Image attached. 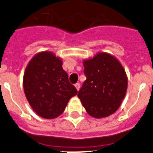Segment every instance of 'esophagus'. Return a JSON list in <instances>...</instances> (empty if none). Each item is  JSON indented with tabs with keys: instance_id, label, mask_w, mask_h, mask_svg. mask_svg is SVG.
<instances>
[{
	"instance_id": "obj_1",
	"label": "esophagus",
	"mask_w": 153,
	"mask_h": 153,
	"mask_svg": "<svg viewBox=\"0 0 153 153\" xmlns=\"http://www.w3.org/2000/svg\"><path fill=\"white\" fill-rule=\"evenodd\" d=\"M74 86H75V88H76V89L78 91L80 89V84H79V83H76V84L74 85Z\"/></svg>"
}]
</instances>
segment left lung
<instances>
[{"label":"left lung","instance_id":"left-lung-1","mask_svg":"<svg viewBox=\"0 0 153 153\" xmlns=\"http://www.w3.org/2000/svg\"><path fill=\"white\" fill-rule=\"evenodd\" d=\"M86 76L78 93L91 117H106L120 107L128 88V77L122 65L110 53L99 52L83 61Z\"/></svg>","mask_w":153,"mask_h":153}]
</instances>
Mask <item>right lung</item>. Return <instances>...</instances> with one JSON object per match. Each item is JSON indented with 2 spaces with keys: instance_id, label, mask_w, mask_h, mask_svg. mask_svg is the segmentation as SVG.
I'll return each mask as SVG.
<instances>
[{
  "instance_id": "add662e5",
  "label": "right lung",
  "mask_w": 153,
  "mask_h": 153,
  "mask_svg": "<svg viewBox=\"0 0 153 153\" xmlns=\"http://www.w3.org/2000/svg\"><path fill=\"white\" fill-rule=\"evenodd\" d=\"M61 57L50 51L37 53L25 68L23 88L29 105L46 119L60 116L78 91L68 81Z\"/></svg>"
}]
</instances>
